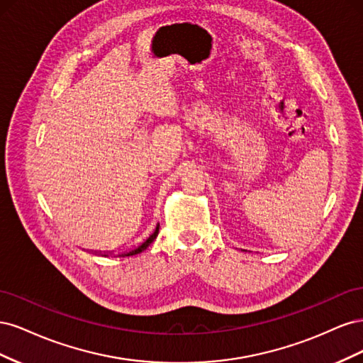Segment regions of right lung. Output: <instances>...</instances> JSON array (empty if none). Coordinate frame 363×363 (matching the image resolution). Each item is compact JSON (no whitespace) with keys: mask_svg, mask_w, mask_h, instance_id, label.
Listing matches in <instances>:
<instances>
[{"mask_svg":"<svg viewBox=\"0 0 363 363\" xmlns=\"http://www.w3.org/2000/svg\"><path fill=\"white\" fill-rule=\"evenodd\" d=\"M157 235H159V225L156 227V230H155V233L152 235H150V238L145 240L144 244L142 245H139L138 248H135V250H131V251H128V252H124V255H121L123 257H125V256H133V255H138V252H142L144 250H147L148 248V245L152 242V240H155L156 238H157Z\"/></svg>","mask_w":363,"mask_h":363,"instance_id":"obj_1","label":"right lung"}]
</instances>
